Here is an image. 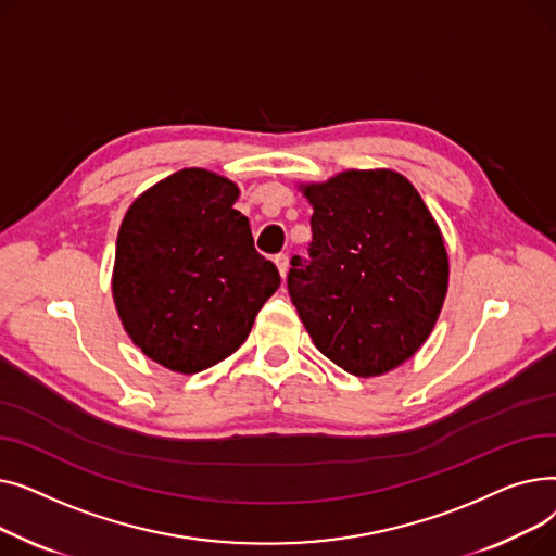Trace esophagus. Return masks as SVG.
I'll use <instances>...</instances> for the list:
<instances>
[{
	"label": "esophagus",
	"instance_id": "34e87169",
	"mask_svg": "<svg viewBox=\"0 0 556 556\" xmlns=\"http://www.w3.org/2000/svg\"><path fill=\"white\" fill-rule=\"evenodd\" d=\"M275 266H277L279 275L286 277V273H288V254H277L275 256Z\"/></svg>",
	"mask_w": 556,
	"mask_h": 556
}]
</instances>
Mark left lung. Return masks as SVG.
Masks as SVG:
<instances>
[{"instance_id": "1", "label": "left lung", "mask_w": 556, "mask_h": 556, "mask_svg": "<svg viewBox=\"0 0 556 556\" xmlns=\"http://www.w3.org/2000/svg\"><path fill=\"white\" fill-rule=\"evenodd\" d=\"M311 202L308 261H290L288 293L313 344L354 376H381L428 340L448 290L440 225L390 168L300 185Z\"/></svg>"}]
</instances>
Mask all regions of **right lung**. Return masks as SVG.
<instances>
[{"instance_id": "add662e5", "label": "right lung", "mask_w": 556, "mask_h": 556, "mask_svg": "<svg viewBox=\"0 0 556 556\" xmlns=\"http://www.w3.org/2000/svg\"><path fill=\"white\" fill-rule=\"evenodd\" d=\"M239 187L207 168H182L128 207L112 298L130 340L151 361L195 374L231 356L279 288L233 210Z\"/></svg>"}]
</instances>
